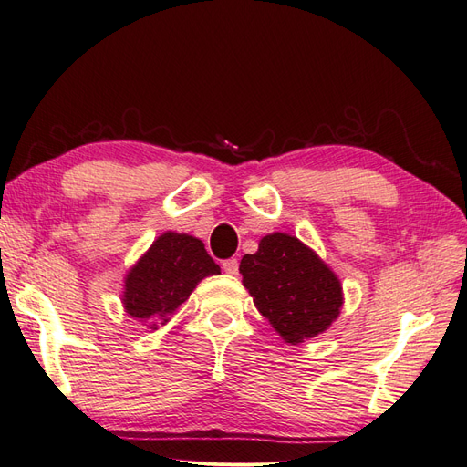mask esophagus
I'll list each match as a JSON object with an SVG mask.
<instances>
[{
    "mask_svg": "<svg viewBox=\"0 0 467 467\" xmlns=\"http://www.w3.org/2000/svg\"><path fill=\"white\" fill-rule=\"evenodd\" d=\"M222 268H223V271L225 273H228V275H237L239 273V261L237 259H225L223 263H222Z\"/></svg>",
    "mask_w": 467,
    "mask_h": 467,
    "instance_id": "34e87169",
    "label": "esophagus"
}]
</instances>
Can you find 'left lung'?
I'll return each mask as SVG.
<instances>
[{
  "mask_svg": "<svg viewBox=\"0 0 467 467\" xmlns=\"http://www.w3.org/2000/svg\"><path fill=\"white\" fill-rule=\"evenodd\" d=\"M239 273L261 316L292 345L323 333L343 306L338 278L286 234L265 235L255 255L242 259Z\"/></svg>",
  "mask_w": 467,
  "mask_h": 467,
  "instance_id": "obj_1",
  "label": "left lung"
}]
</instances>
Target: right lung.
I'll use <instances>...</instances> for the list:
<instances>
[{
  "label": "right lung",
  "mask_w": 467,
  "mask_h": 467,
  "mask_svg": "<svg viewBox=\"0 0 467 467\" xmlns=\"http://www.w3.org/2000/svg\"><path fill=\"white\" fill-rule=\"evenodd\" d=\"M210 275H220V266L208 255L201 239L167 232L155 239L126 276L124 309L144 321H167V316L173 314L196 285Z\"/></svg>",
  "instance_id": "1"
}]
</instances>
